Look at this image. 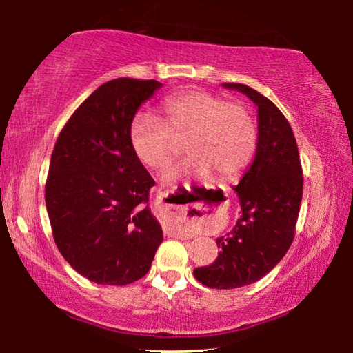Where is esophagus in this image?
Instances as JSON below:
<instances>
[{
  "mask_svg": "<svg viewBox=\"0 0 353 353\" xmlns=\"http://www.w3.org/2000/svg\"><path fill=\"white\" fill-rule=\"evenodd\" d=\"M168 192H161V196H159V199H163V201H159V214H161L163 219H165V221L168 225H170V230L175 233L176 236H180V238H192V234L190 230L186 228L185 225L181 223V221H176V216L178 214H180V210H178V205L175 204H170V199H168Z\"/></svg>",
  "mask_w": 353,
  "mask_h": 353,
  "instance_id": "34e87169",
  "label": "esophagus"
}]
</instances>
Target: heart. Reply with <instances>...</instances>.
I'll list each match as a JSON object with an SVG mask.
<instances>
[{"label":"heart","mask_w":353,"mask_h":353,"mask_svg":"<svg viewBox=\"0 0 353 353\" xmlns=\"http://www.w3.org/2000/svg\"><path fill=\"white\" fill-rule=\"evenodd\" d=\"M162 120L138 110L130 120V148L141 165L165 167L185 137L188 156L167 170L168 180L214 175L234 181L248 170L259 146V128L248 105L204 90L172 94L161 104Z\"/></svg>","instance_id":"heart-1"}]
</instances>
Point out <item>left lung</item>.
<instances>
[{
  "instance_id": "obj_1",
  "label": "left lung",
  "mask_w": 353,
  "mask_h": 353,
  "mask_svg": "<svg viewBox=\"0 0 353 353\" xmlns=\"http://www.w3.org/2000/svg\"><path fill=\"white\" fill-rule=\"evenodd\" d=\"M225 86L257 104L259 146L252 165L234 188L241 202L238 223L216 239L221 250L215 262L194 270L197 281L214 289L252 284L276 267L294 241L303 191L297 143L281 110L248 85Z\"/></svg>"
}]
</instances>
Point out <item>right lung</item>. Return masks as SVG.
<instances>
[{
	"label": "right lung",
	"instance_id": "right-lung-1",
	"mask_svg": "<svg viewBox=\"0 0 353 353\" xmlns=\"http://www.w3.org/2000/svg\"><path fill=\"white\" fill-rule=\"evenodd\" d=\"M161 86L127 77L101 85L70 115L52 149L45 186L52 238L90 281H138L163 239L148 204L156 181L128 141L130 120Z\"/></svg>",
	"mask_w": 353,
	"mask_h": 353
}]
</instances>
